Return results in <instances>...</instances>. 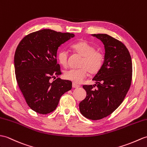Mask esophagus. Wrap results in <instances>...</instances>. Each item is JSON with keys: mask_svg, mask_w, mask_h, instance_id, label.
Instances as JSON below:
<instances>
[{"mask_svg": "<svg viewBox=\"0 0 147 147\" xmlns=\"http://www.w3.org/2000/svg\"><path fill=\"white\" fill-rule=\"evenodd\" d=\"M72 86H73V88H78L80 87V85H78V84H75V83H73Z\"/></svg>", "mask_w": 147, "mask_h": 147, "instance_id": "esophagus-1", "label": "esophagus"}]
</instances>
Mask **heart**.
Returning a JSON list of instances; mask_svg holds the SVG:
<instances>
[{
    "mask_svg": "<svg viewBox=\"0 0 147 147\" xmlns=\"http://www.w3.org/2000/svg\"><path fill=\"white\" fill-rule=\"evenodd\" d=\"M72 47L78 54L83 56V59L79 64L80 68L65 71L64 77L74 83L79 84L87 77L88 73L95 74L101 70L104 63L105 54L102 51L96 50V47L86 40H80L74 43ZM68 57L69 53L67 50H61L57 56L58 62L62 66L67 67Z\"/></svg>",
    "mask_w": 147,
    "mask_h": 147,
    "instance_id": "b5f03b06",
    "label": "heart"
}]
</instances>
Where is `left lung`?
<instances>
[{
    "mask_svg": "<svg viewBox=\"0 0 147 147\" xmlns=\"http://www.w3.org/2000/svg\"><path fill=\"white\" fill-rule=\"evenodd\" d=\"M92 36L103 43L105 61L93 79L96 84L83 86L86 97L79 107L84 117L98 120L111 115L124 100L131 83L132 61L127 47L120 40L106 34Z\"/></svg>",
    "mask_w": 147,
    "mask_h": 147,
    "instance_id": "8db88e82",
    "label": "left lung"
}]
</instances>
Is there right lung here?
Listing matches in <instances>:
<instances>
[{
  "label": "right lung",
  "mask_w": 147,
  "mask_h": 147,
  "mask_svg": "<svg viewBox=\"0 0 147 147\" xmlns=\"http://www.w3.org/2000/svg\"><path fill=\"white\" fill-rule=\"evenodd\" d=\"M74 34L42 29L26 36L16 50V80L27 104L39 114L53 112L61 96L72 88V83L57 78L61 74L57 51Z\"/></svg>",
  "instance_id": "add662e5"
}]
</instances>
